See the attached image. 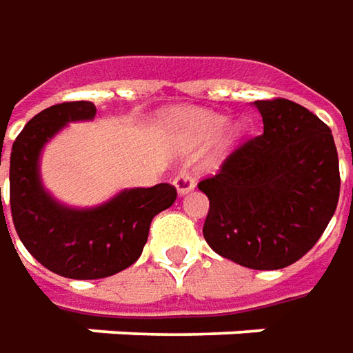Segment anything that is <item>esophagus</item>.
I'll use <instances>...</instances> for the list:
<instances>
[{
	"label": "esophagus",
	"instance_id": "obj_1",
	"mask_svg": "<svg viewBox=\"0 0 353 353\" xmlns=\"http://www.w3.org/2000/svg\"><path fill=\"white\" fill-rule=\"evenodd\" d=\"M174 185H176L179 195H185V193H189L195 187V179L189 174H177L176 179H174Z\"/></svg>",
	"mask_w": 353,
	"mask_h": 353
}]
</instances>
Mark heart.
<instances>
[{"mask_svg":"<svg viewBox=\"0 0 353 353\" xmlns=\"http://www.w3.org/2000/svg\"><path fill=\"white\" fill-rule=\"evenodd\" d=\"M172 125L187 143H203L224 127V117L205 110H185L177 112Z\"/></svg>","mask_w":353,"mask_h":353,"instance_id":"1","label":"heart"}]
</instances>
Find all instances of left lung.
Here are the masks:
<instances>
[{
	"mask_svg": "<svg viewBox=\"0 0 353 353\" xmlns=\"http://www.w3.org/2000/svg\"><path fill=\"white\" fill-rule=\"evenodd\" d=\"M263 135L234 148L218 174L199 181L208 196L203 236L212 251L255 270L290 267L323 236L340 195L332 133L286 98L257 100Z\"/></svg>",
	"mask_w": 353,
	"mask_h": 353,
	"instance_id": "obj_1",
	"label": "left lung"
}]
</instances>
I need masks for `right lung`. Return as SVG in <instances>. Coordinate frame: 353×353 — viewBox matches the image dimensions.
I'll use <instances>...</instances> for the list:
<instances>
[{
	"label": "right lung",
	"instance_id": "add662e5",
	"mask_svg": "<svg viewBox=\"0 0 353 353\" xmlns=\"http://www.w3.org/2000/svg\"><path fill=\"white\" fill-rule=\"evenodd\" d=\"M94 116L96 106L85 100L46 108L17 135L9 160L11 216L23 245L48 270L75 280L106 278L131 267L143 253L152 218L177 196L176 187L158 183L125 189L100 207L77 210L48 195L38 176L42 146L69 121Z\"/></svg>",
	"mask_w": 353,
	"mask_h": 353
}]
</instances>
